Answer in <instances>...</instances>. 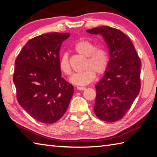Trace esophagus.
<instances>
[{
	"label": "esophagus",
	"mask_w": 157,
	"mask_h": 157,
	"mask_svg": "<svg viewBox=\"0 0 157 157\" xmlns=\"http://www.w3.org/2000/svg\"><path fill=\"white\" fill-rule=\"evenodd\" d=\"M77 89L80 91H84L86 89V87H77Z\"/></svg>",
	"instance_id": "esophagus-1"
}]
</instances>
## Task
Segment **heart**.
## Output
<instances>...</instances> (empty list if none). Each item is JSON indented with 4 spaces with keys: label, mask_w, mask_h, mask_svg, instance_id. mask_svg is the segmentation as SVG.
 <instances>
[{
    "label": "heart",
    "mask_w": 157,
    "mask_h": 157,
    "mask_svg": "<svg viewBox=\"0 0 157 157\" xmlns=\"http://www.w3.org/2000/svg\"><path fill=\"white\" fill-rule=\"evenodd\" d=\"M75 52L79 55L87 57L85 60L84 71L73 75L70 81L76 85H86L92 82L98 75H101L106 72L110 63V57L107 50L103 47H96L95 44L87 40H81L75 44ZM59 68L67 76L72 74L68 53H63L59 57Z\"/></svg>",
    "instance_id": "heart-1"
}]
</instances>
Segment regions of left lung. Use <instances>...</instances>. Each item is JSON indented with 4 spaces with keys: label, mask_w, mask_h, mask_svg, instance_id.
Instances as JSON below:
<instances>
[{
    "label": "left lung",
    "mask_w": 157,
    "mask_h": 157,
    "mask_svg": "<svg viewBox=\"0 0 157 157\" xmlns=\"http://www.w3.org/2000/svg\"><path fill=\"white\" fill-rule=\"evenodd\" d=\"M87 32L102 35L110 56L105 75L95 86V114L102 121L115 122L125 115L139 94L141 60L132 40L121 30L101 26Z\"/></svg>",
    "instance_id": "8db88e82"
}]
</instances>
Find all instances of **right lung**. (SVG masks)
<instances>
[{
    "instance_id": "1",
    "label": "right lung",
    "mask_w": 157,
    "mask_h": 157,
    "mask_svg": "<svg viewBox=\"0 0 157 157\" xmlns=\"http://www.w3.org/2000/svg\"><path fill=\"white\" fill-rule=\"evenodd\" d=\"M70 33H51L28 40L15 59L13 82L18 103L40 123L58 121L68 107L73 86L63 78L59 51Z\"/></svg>"
}]
</instances>
